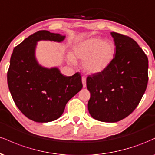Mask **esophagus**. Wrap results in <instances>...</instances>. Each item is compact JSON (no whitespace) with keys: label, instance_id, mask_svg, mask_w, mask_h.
<instances>
[{"label":"esophagus","instance_id":"obj_1","mask_svg":"<svg viewBox=\"0 0 155 155\" xmlns=\"http://www.w3.org/2000/svg\"><path fill=\"white\" fill-rule=\"evenodd\" d=\"M81 81H82L83 87H86L87 82H86V77H85V76H82V77H81Z\"/></svg>","mask_w":155,"mask_h":155}]
</instances>
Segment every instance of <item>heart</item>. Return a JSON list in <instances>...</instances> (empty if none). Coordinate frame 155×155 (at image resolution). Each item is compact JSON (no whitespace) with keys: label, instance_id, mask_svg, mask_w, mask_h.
I'll use <instances>...</instances> for the list:
<instances>
[{"label":"heart","instance_id":"b5f03b06","mask_svg":"<svg viewBox=\"0 0 155 155\" xmlns=\"http://www.w3.org/2000/svg\"><path fill=\"white\" fill-rule=\"evenodd\" d=\"M116 54V47L110 40L92 37L84 41L74 47V56L83 62L84 70L90 74L104 72L112 63ZM68 60L74 63L72 56Z\"/></svg>","mask_w":155,"mask_h":155}]
</instances>
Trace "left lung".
<instances>
[{
	"instance_id": "obj_1",
	"label": "left lung",
	"mask_w": 155,
	"mask_h": 155,
	"mask_svg": "<svg viewBox=\"0 0 155 155\" xmlns=\"http://www.w3.org/2000/svg\"><path fill=\"white\" fill-rule=\"evenodd\" d=\"M116 54L104 72L87 79L88 110L95 120L116 122L129 116L141 100L148 83V58L127 35L112 32Z\"/></svg>"
}]
</instances>
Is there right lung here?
<instances>
[{
    "mask_svg": "<svg viewBox=\"0 0 155 155\" xmlns=\"http://www.w3.org/2000/svg\"><path fill=\"white\" fill-rule=\"evenodd\" d=\"M64 38L58 33L39 31L17 45L11 57L7 72L11 95L20 111L35 122H48L59 118L68 101L83 87L79 72L65 76L56 68L41 67L35 58L37 41L60 42Z\"/></svg>",
    "mask_w": 155,
    "mask_h": 155,
    "instance_id": "add662e5",
    "label": "right lung"
}]
</instances>
